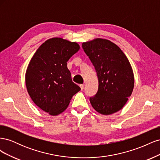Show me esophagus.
Here are the masks:
<instances>
[{
  "instance_id": "1",
  "label": "esophagus",
  "mask_w": 160,
  "mask_h": 160,
  "mask_svg": "<svg viewBox=\"0 0 160 160\" xmlns=\"http://www.w3.org/2000/svg\"><path fill=\"white\" fill-rule=\"evenodd\" d=\"M84 86H85V85H84V84H81V85H80V88H81V91H83V89H84Z\"/></svg>"
}]
</instances>
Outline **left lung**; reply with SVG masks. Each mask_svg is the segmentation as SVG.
<instances>
[{
    "label": "left lung",
    "mask_w": 160,
    "mask_h": 160,
    "mask_svg": "<svg viewBox=\"0 0 160 160\" xmlns=\"http://www.w3.org/2000/svg\"><path fill=\"white\" fill-rule=\"evenodd\" d=\"M82 47L99 80L98 93L89 99L92 107L105 115L118 112L127 103L134 88L133 72L128 59L117 45L105 38L84 42Z\"/></svg>",
    "instance_id": "1"
}]
</instances>
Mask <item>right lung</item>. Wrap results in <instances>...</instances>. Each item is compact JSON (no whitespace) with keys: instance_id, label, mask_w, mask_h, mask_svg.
I'll return each instance as SVG.
<instances>
[{"instance_id":"add662e5","label":"right lung","mask_w":160,"mask_h":160,"mask_svg":"<svg viewBox=\"0 0 160 160\" xmlns=\"http://www.w3.org/2000/svg\"><path fill=\"white\" fill-rule=\"evenodd\" d=\"M79 49L76 42L53 37L38 47L28 63L25 73L28 93L37 106L51 115L63 112L81 90L72 81L67 64Z\"/></svg>"}]
</instances>
